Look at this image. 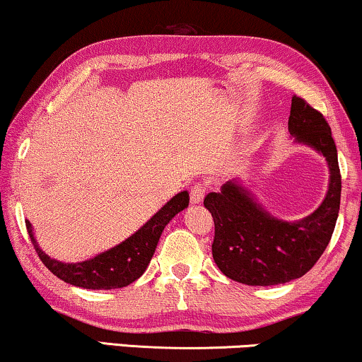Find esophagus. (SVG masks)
I'll list each match as a JSON object with an SVG mask.
<instances>
[{"mask_svg":"<svg viewBox=\"0 0 362 362\" xmlns=\"http://www.w3.org/2000/svg\"><path fill=\"white\" fill-rule=\"evenodd\" d=\"M206 191H207V186L204 185V182H196V185L192 186L189 191L192 204H199V202H202V199H204V196H206Z\"/></svg>","mask_w":362,"mask_h":362,"instance_id":"1","label":"esophagus"}]
</instances>
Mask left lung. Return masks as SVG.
Instances as JSON below:
<instances>
[{"label": "left lung", "mask_w": 362, "mask_h": 362, "mask_svg": "<svg viewBox=\"0 0 362 362\" xmlns=\"http://www.w3.org/2000/svg\"><path fill=\"white\" fill-rule=\"evenodd\" d=\"M288 130L296 141L313 146L329 166V189L313 214L296 222L275 219L249 191L229 181L209 192L204 206L214 217L212 257L226 276L252 286L280 285L311 270L333 235L341 201L338 151L323 113L293 95Z\"/></svg>", "instance_id": "left-lung-1"}]
</instances>
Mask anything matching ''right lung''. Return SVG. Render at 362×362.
Returning <instances> with one entry per match:
<instances>
[{
	"label": "right lung",
	"mask_w": 362,
	"mask_h": 362,
	"mask_svg": "<svg viewBox=\"0 0 362 362\" xmlns=\"http://www.w3.org/2000/svg\"><path fill=\"white\" fill-rule=\"evenodd\" d=\"M189 204V194L182 191L176 194L170 202H166L140 230L123 240L120 245L103 252V254L78 264H62L51 259L39 249L34 240L33 227L26 221V229L39 259L57 279L74 286L88 290H110L122 288L140 279L146 270L153 254L160 240V235L168 222Z\"/></svg>",
	"instance_id": "right-lung-1"
}]
</instances>
